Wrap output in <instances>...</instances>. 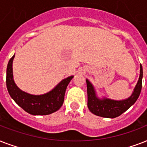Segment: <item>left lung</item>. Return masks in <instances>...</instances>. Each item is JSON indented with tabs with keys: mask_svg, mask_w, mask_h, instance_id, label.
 I'll return each instance as SVG.
<instances>
[{
	"mask_svg": "<svg viewBox=\"0 0 147 147\" xmlns=\"http://www.w3.org/2000/svg\"><path fill=\"white\" fill-rule=\"evenodd\" d=\"M140 77L137 85L135 86L132 94L128 98L123 100H117L110 99L105 97L100 98L97 95L95 88L88 79H86L88 92V107L92 114L97 116L114 118L120 116L128 110L139 98L142 88V79H143V68L140 65Z\"/></svg>",
	"mask_w": 147,
	"mask_h": 147,
	"instance_id": "obj_1",
	"label": "left lung"
}]
</instances>
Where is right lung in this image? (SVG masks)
<instances>
[{
	"mask_svg": "<svg viewBox=\"0 0 147 147\" xmlns=\"http://www.w3.org/2000/svg\"><path fill=\"white\" fill-rule=\"evenodd\" d=\"M15 55L9 60L7 67L6 83L12 99L26 112L32 115H48L57 111L64 101L65 93L68 85L74 76L62 80L53 89L46 94L35 95L20 89L15 84L13 75V61Z\"/></svg>",
	"mask_w": 147,
	"mask_h": 147,
	"instance_id": "add662e5",
	"label": "right lung"
}]
</instances>
